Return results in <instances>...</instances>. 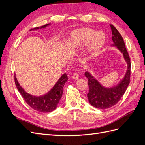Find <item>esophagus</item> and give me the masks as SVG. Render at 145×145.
<instances>
[{"instance_id":"obj_1","label":"esophagus","mask_w":145,"mask_h":145,"mask_svg":"<svg viewBox=\"0 0 145 145\" xmlns=\"http://www.w3.org/2000/svg\"><path fill=\"white\" fill-rule=\"evenodd\" d=\"M78 77H79V74H78V73H77V72L74 73L72 74V79H74V80L78 79Z\"/></svg>"}]
</instances>
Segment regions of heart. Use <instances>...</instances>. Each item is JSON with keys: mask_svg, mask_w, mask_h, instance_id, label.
<instances>
[{"mask_svg": "<svg viewBox=\"0 0 145 145\" xmlns=\"http://www.w3.org/2000/svg\"><path fill=\"white\" fill-rule=\"evenodd\" d=\"M100 33H97L94 29L83 28L76 31L72 35L73 45L76 48H83L89 44L88 52L94 56L102 48L104 41L102 40Z\"/></svg>", "mask_w": 145, "mask_h": 145, "instance_id": "heart-1", "label": "heart"}]
</instances>
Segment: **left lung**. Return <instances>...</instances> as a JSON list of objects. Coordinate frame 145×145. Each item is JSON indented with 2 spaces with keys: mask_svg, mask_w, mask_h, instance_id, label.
I'll use <instances>...</instances> for the list:
<instances>
[{
  "mask_svg": "<svg viewBox=\"0 0 145 145\" xmlns=\"http://www.w3.org/2000/svg\"><path fill=\"white\" fill-rule=\"evenodd\" d=\"M110 26L114 43L112 46H116L123 54L124 59L128 65V68L123 80L117 86L110 88L102 86L89 72H86L85 73V76L88 81L89 91L87 97L89 102L92 106L99 109H107L116 105L125 94L130 82L131 62L128 52L120 33L112 25H110Z\"/></svg>",
  "mask_w": 145,
  "mask_h": 145,
  "instance_id": "1",
  "label": "left lung"
}]
</instances>
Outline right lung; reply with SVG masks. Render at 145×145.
<instances>
[{
	"label": "right lung",
	"mask_w": 145,
	"mask_h": 145,
	"mask_svg": "<svg viewBox=\"0 0 145 145\" xmlns=\"http://www.w3.org/2000/svg\"><path fill=\"white\" fill-rule=\"evenodd\" d=\"M50 24H48L40 27L34 28L30 29V31L45 28ZM67 80L68 76L67 74H64L48 94L40 97H35L26 93L19 84L16 76H14L16 86L26 103L32 109L41 112H50L56 108L57 105L59 103V101L62 96L64 85Z\"/></svg>",
	"instance_id": "right-lung-1"
}]
</instances>
